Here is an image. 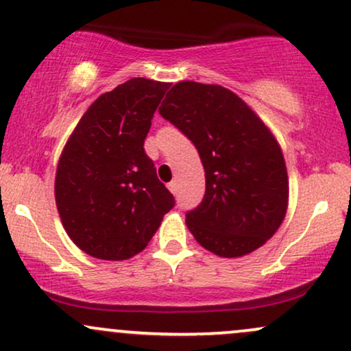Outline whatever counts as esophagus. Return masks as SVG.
Returning a JSON list of instances; mask_svg holds the SVG:
<instances>
[{"mask_svg":"<svg viewBox=\"0 0 351 351\" xmlns=\"http://www.w3.org/2000/svg\"><path fill=\"white\" fill-rule=\"evenodd\" d=\"M167 187H169V191H171L172 193H177V182H176V180H172V182H169Z\"/></svg>","mask_w":351,"mask_h":351,"instance_id":"34e87169","label":"esophagus"}]
</instances>
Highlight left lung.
Returning a JSON list of instances; mask_svg holds the SVG:
<instances>
[{
    "mask_svg": "<svg viewBox=\"0 0 351 351\" xmlns=\"http://www.w3.org/2000/svg\"><path fill=\"white\" fill-rule=\"evenodd\" d=\"M159 113L199 151L205 195L185 215L187 228L210 253L240 258L278 232L289 202L281 146L261 118L221 85L179 82Z\"/></svg>",
    "mask_w": 351,
    "mask_h": 351,
    "instance_id": "1",
    "label": "left lung"
}]
</instances>
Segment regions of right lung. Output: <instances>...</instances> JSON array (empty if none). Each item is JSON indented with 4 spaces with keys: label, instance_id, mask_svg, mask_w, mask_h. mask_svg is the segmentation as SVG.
Wrapping results in <instances>:
<instances>
[{
    "label": "right lung",
    "instance_id": "1",
    "mask_svg": "<svg viewBox=\"0 0 351 351\" xmlns=\"http://www.w3.org/2000/svg\"><path fill=\"white\" fill-rule=\"evenodd\" d=\"M169 86L138 77L100 95L62 151L57 210L70 240L90 256L123 261L141 253L174 207L144 152L151 119Z\"/></svg>",
    "mask_w": 351,
    "mask_h": 351
}]
</instances>
